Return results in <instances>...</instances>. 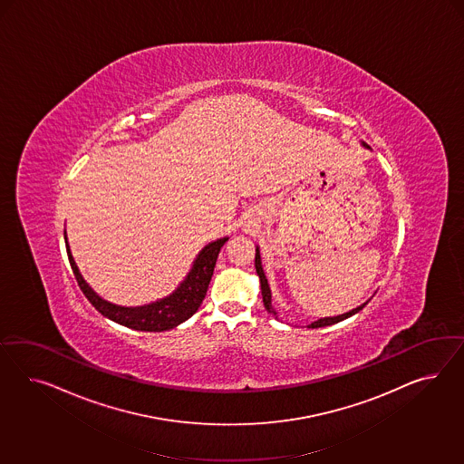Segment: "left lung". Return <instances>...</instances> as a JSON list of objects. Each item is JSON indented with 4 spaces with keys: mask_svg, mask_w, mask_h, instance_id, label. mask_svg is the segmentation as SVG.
I'll return each instance as SVG.
<instances>
[{
    "mask_svg": "<svg viewBox=\"0 0 464 464\" xmlns=\"http://www.w3.org/2000/svg\"><path fill=\"white\" fill-rule=\"evenodd\" d=\"M255 268H256V274H258V277H260V287H262V297H264V306L267 308L268 313H274L276 314V309L272 306V295H270V287H268L267 279H266V274H264V268H262V260H260V253L256 250L255 253ZM367 303H364L362 306H359V308L352 309L349 313H345V314H340V316H334V318H322V320H318V322H314V324H309L311 328H320V326H328V324H338V322H342V320H345V318H349L352 314H355L357 311H361V309L364 308Z\"/></svg>",
    "mask_w": 464,
    "mask_h": 464,
    "instance_id": "left-lung-1",
    "label": "left lung"
}]
</instances>
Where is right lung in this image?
<instances>
[{
    "label": "right lung",
    "instance_id": "1",
    "mask_svg": "<svg viewBox=\"0 0 464 464\" xmlns=\"http://www.w3.org/2000/svg\"><path fill=\"white\" fill-rule=\"evenodd\" d=\"M64 239H66V233H64ZM226 241L227 238L218 239L214 243H209L202 252L198 253L190 274L187 276V279L173 295L161 299V301H156L153 304L140 306V308H122V306H115V304L103 301L84 282L80 270L72 260L68 245H66V252H68L70 266L80 289L83 291L86 299L103 316L111 318L117 324L129 326V328L140 330V332H165V330H169L177 324H183L185 320H188L202 304L206 293H208V287H209V282H211L212 272L216 267L218 255L221 252Z\"/></svg>",
    "mask_w": 464,
    "mask_h": 464
}]
</instances>
